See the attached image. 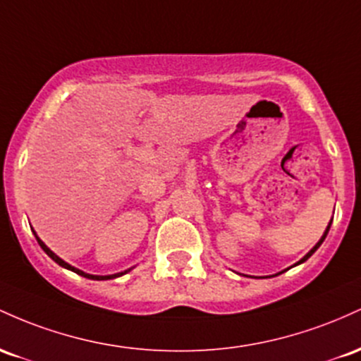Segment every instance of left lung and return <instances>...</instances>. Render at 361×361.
Returning a JSON list of instances; mask_svg holds the SVG:
<instances>
[{"mask_svg": "<svg viewBox=\"0 0 361 361\" xmlns=\"http://www.w3.org/2000/svg\"><path fill=\"white\" fill-rule=\"evenodd\" d=\"M331 224H333V220H331ZM331 224H329V225H327L326 232H324V235H322V237H321V240H319V242H317V244H315L314 247H312V249L309 250V252H307V254H305V256H303V257L300 259V261H298V262H297V264H302V262H305V261H307V259H309V257L312 256V254H314V252H315V250H317V249H319V247H321V244H322V242H324V238H326V235H327V232H329V228H331ZM297 264H295V266H297Z\"/></svg>", "mask_w": 361, "mask_h": 361, "instance_id": "left-lung-1", "label": "left lung"}]
</instances>
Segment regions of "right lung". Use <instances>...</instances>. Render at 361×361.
I'll return each instance as SVG.
<instances>
[{"instance_id":"add662e5","label":"right lung","mask_w":361,"mask_h":361,"mask_svg":"<svg viewBox=\"0 0 361 361\" xmlns=\"http://www.w3.org/2000/svg\"><path fill=\"white\" fill-rule=\"evenodd\" d=\"M35 238H37V242H39V245L42 247V250L44 252L47 254V256H49L52 261L54 262H58L59 266H63V268H66V269H70V271H73V273H76V274H80V276H85V278H90V279H97V281H102V279H112V278H119V276H123V274H126L128 271H131V269H128V271H123V273H116V274H107V276H97V274H88V273H83V271H80V269H76L75 266H71V264H68L66 261H63V259L61 257H58L56 256L54 252H52V250L49 249V247H47L46 244H44L42 240H40V238L37 237V235H35Z\"/></svg>"}]
</instances>
